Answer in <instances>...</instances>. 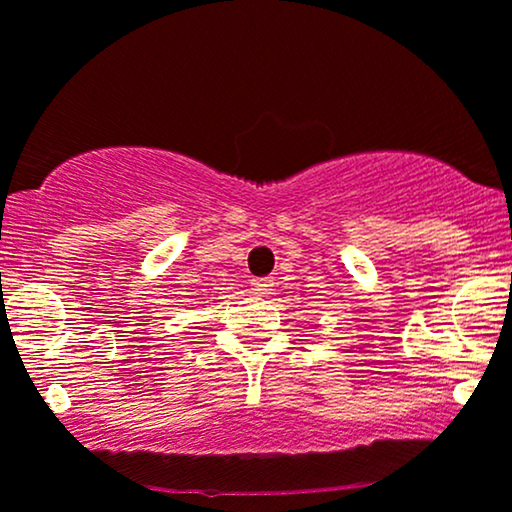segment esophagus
<instances>
[{"instance_id":"obj_1","label":"esophagus","mask_w":512,"mask_h":512,"mask_svg":"<svg viewBox=\"0 0 512 512\" xmlns=\"http://www.w3.org/2000/svg\"><path fill=\"white\" fill-rule=\"evenodd\" d=\"M250 290L255 292V295L267 297V295H271V290H274V278H271V276L252 278V281H250Z\"/></svg>"}]
</instances>
